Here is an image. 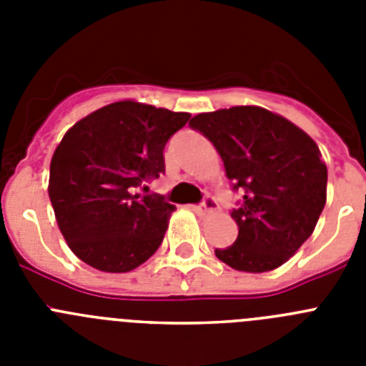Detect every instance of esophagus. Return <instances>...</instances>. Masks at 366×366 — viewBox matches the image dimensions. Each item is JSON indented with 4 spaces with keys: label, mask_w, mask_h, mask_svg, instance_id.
I'll return each instance as SVG.
<instances>
[{
    "label": "esophagus",
    "mask_w": 366,
    "mask_h": 366,
    "mask_svg": "<svg viewBox=\"0 0 366 366\" xmlns=\"http://www.w3.org/2000/svg\"><path fill=\"white\" fill-rule=\"evenodd\" d=\"M192 209L198 212V214H209V212H214L216 209H218V202H216L212 196H205L203 202L199 203V205H194Z\"/></svg>",
    "instance_id": "obj_1"
}]
</instances>
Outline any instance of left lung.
<instances>
[{
    "label": "left lung",
    "mask_w": 366,
    "mask_h": 366,
    "mask_svg": "<svg viewBox=\"0 0 366 366\" xmlns=\"http://www.w3.org/2000/svg\"><path fill=\"white\" fill-rule=\"evenodd\" d=\"M189 126L214 144L232 190L244 194L231 212L238 238L216 257L249 273L282 266L325 209L328 172L315 141L258 106L199 113Z\"/></svg>",
    "instance_id": "8db88e82"
}]
</instances>
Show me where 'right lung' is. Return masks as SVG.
<instances>
[{
	"label": "right lung",
	"instance_id": "1",
	"mask_svg": "<svg viewBox=\"0 0 366 366\" xmlns=\"http://www.w3.org/2000/svg\"><path fill=\"white\" fill-rule=\"evenodd\" d=\"M189 119L190 113L122 100L64 135L51 159L49 198L58 227L80 260L126 273L159 249L176 205L135 189L164 174V147Z\"/></svg>",
	"mask_w": 366,
	"mask_h": 366
}]
</instances>
